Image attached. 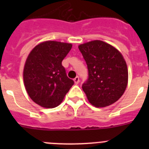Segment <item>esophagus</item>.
<instances>
[{
  "mask_svg": "<svg viewBox=\"0 0 149 149\" xmlns=\"http://www.w3.org/2000/svg\"><path fill=\"white\" fill-rule=\"evenodd\" d=\"M74 83H75L76 84H78V83L80 82V79H79V77H76L74 79Z\"/></svg>",
  "mask_w": 149,
  "mask_h": 149,
  "instance_id": "obj_1",
  "label": "esophagus"
}]
</instances>
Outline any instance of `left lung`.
<instances>
[{"mask_svg":"<svg viewBox=\"0 0 149 149\" xmlns=\"http://www.w3.org/2000/svg\"><path fill=\"white\" fill-rule=\"evenodd\" d=\"M88 68V78L82 84L90 104L97 107L109 106L125 91L128 72L125 60L114 47L100 40L80 45Z\"/></svg>","mask_w":149,"mask_h":149,"instance_id":"obj_1","label":"left lung"}]
</instances>
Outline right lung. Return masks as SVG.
Instances as JSON below:
<instances>
[{"instance_id": "add662e5", "label": "right lung", "mask_w": 149, "mask_h": 149, "mask_svg": "<svg viewBox=\"0 0 149 149\" xmlns=\"http://www.w3.org/2000/svg\"><path fill=\"white\" fill-rule=\"evenodd\" d=\"M72 44L47 41L30 52L24 68V82L29 96L37 104L53 108L58 106L74 85L67 77L62 61Z\"/></svg>"}]
</instances>
